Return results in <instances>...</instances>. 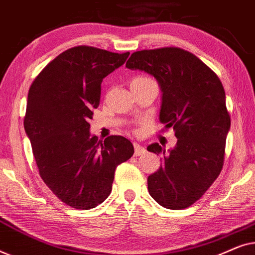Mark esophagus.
<instances>
[{
  "mask_svg": "<svg viewBox=\"0 0 255 255\" xmlns=\"http://www.w3.org/2000/svg\"><path fill=\"white\" fill-rule=\"evenodd\" d=\"M133 146H134V155L135 156H139V155L144 154V153L146 152V149H145L144 146L139 145V144H137V142H134Z\"/></svg>",
  "mask_w": 255,
  "mask_h": 255,
  "instance_id": "34e87169",
  "label": "esophagus"
}]
</instances>
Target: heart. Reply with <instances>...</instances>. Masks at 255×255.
I'll list each match as a JSON object with an SVG mask.
<instances>
[{
	"label": "heart",
	"instance_id": "obj_1",
	"mask_svg": "<svg viewBox=\"0 0 255 255\" xmlns=\"http://www.w3.org/2000/svg\"><path fill=\"white\" fill-rule=\"evenodd\" d=\"M144 79H147V78H142V76H138V78H134L133 80H144Z\"/></svg>",
	"mask_w": 255,
	"mask_h": 255
}]
</instances>
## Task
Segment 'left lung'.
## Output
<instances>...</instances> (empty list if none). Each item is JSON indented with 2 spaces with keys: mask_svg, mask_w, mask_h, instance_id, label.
Wrapping results in <instances>:
<instances>
[{
  "mask_svg": "<svg viewBox=\"0 0 255 255\" xmlns=\"http://www.w3.org/2000/svg\"><path fill=\"white\" fill-rule=\"evenodd\" d=\"M128 69L151 74L162 92L160 122L173 128L177 142L166 149L158 142L147 151L163 155L147 179L148 193L163 208L190 207L203 196L224 165L231 120L221 80L203 61L179 47L142 50L131 54Z\"/></svg>",
  "mask_w": 255,
  "mask_h": 255,
  "instance_id": "8db88e82",
  "label": "left lung"
}]
</instances>
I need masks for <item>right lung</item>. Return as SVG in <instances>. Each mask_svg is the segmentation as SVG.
<instances>
[{"label":"right lung","instance_id":"obj_1","mask_svg":"<svg viewBox=\"0 0 255 255\" xmlns=\"http://www.w3.org/2000/svg\"><path fill=\"white\" fill-rule=\"evenodd\" d=\"M92 46L62 52L41 71L29 89L24 128L40 177L59 200L89 210L113 189L115 170L133 155L122 135L102 142L89 132L100 104L101 83L128 57Z\"/></svg>","mask_w":255,"mask_h":255}]
</instances>
